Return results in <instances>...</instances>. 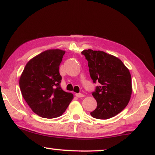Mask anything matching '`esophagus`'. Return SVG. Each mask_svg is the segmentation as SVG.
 <instances>
[{"instance_id":"34e87169","label":"esophagus","mask_w":155,"mask_h":155,"mask_svg":"<svg viewBox=\"0 0 155 155\" xmlns=\"http://www.w3.org/2000/svg\"><path fill=\"white\" fill-rule=\"evenodd\" d=\"M76 96L77 97H82L84 95L83 94H81V93H76Z\"/></svg>"}]
</instances>
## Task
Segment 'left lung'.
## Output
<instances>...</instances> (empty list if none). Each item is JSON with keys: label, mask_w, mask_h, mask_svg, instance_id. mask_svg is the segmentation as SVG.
<instances>
[{"label": "left lung", "mask_w": 155, "mask_h": 155, "mask_svg": "<svg viewBox=\"0 0 155 155\" xmlns=\"http://www.w3.org/2000/svg\"><path fill=\"white\" fill-rule=\"evenodd\" d=\"M81 54L87 60L93 82L99 83L92 93L97 108L90 114L99 120L116 116L127 106L132 94L129 70L119 58L104 51L86 49Z\"/></svg>", "instance_id": "8db88e82"}]
</instances>
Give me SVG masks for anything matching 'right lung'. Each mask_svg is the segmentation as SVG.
<instances>
[{"label": "right lung", "mask_w": 155, "mask_h": 155, "mask_svg": "<svg viewBox=\"0 0 155 155\" xmlns=\"http://www.w3.org/2000/svg\"><path fill=\"white\" fill-rule=\"evenodd\" d=\"M65 51L49 49L26 64L19 79V87L32 111L44 118H55L65 112L74 95L60 87L59 67Z\"/></svg>", "instance_id": "right-lung-1"}]
</instances>
